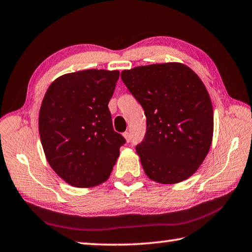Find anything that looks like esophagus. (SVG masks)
Listing matches in <instances>:
<instances>
[{
  "instance_id": "obj_1",
  "label": "esophagus",
  "mask_w": 252,
  "mask_h": 252,
  "mask_svg": "<svg viewBox=\"0 0 252 252\" xmlns=\"http://www.w3.org/2000/svg\"><path fill=\"white\" fill-rule=\"evenodd\" d=\"M123 136H125L126 138V142H130L131 141V134H130V132H125V133H123Z\"/></svg>"
}]
</instances>
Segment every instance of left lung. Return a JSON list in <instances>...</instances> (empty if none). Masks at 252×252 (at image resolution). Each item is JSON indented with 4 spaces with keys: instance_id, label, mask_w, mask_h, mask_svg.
I'll list each match as a JSON object with an SVG mask.
<instances>
[{
    "instance_id": "8db88e82",
    "label": "left lung",
    "mask_w": 252,
    "mask_h": 252,
    "mask_svg": "<svg viewBox=\"0 0 252 252\" xmlns=\"http://www.w3.org/2000/svg\"><path fill=\"white\" fill-rule=\"evenodd\" d=\"M121 79L147 118L146 134L135 148L144 172L163 185L186 180L212 141V104L202 81L174 62L125 70Z\"/></svg>"
}]
</instances>
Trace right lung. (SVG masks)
Listing matches in <instances>:
<instances>
[{"label": "right lung", "mask_w": 252, "mask_h": 252, "mask_svg": "<svg viewBox=\"0 0 252 252\" xmlns=\"http://www.w3.org/2000/svg\"><path fill=\"white\" fill-rule=\"evenodd\" d=\"M120 72L83 70L60 76L42 101L39 130L46 159L73 187L105 181L126 139L113 130L109 101Z\"/></svg>", "instance_id": "1"}]
</instances>
